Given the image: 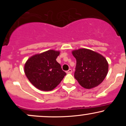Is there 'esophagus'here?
<instances>
[{
    "label": "esophagus",
    "instance_id": "obj_1",
    "mask_svg": "<svg viewBox=\"0 0 126 126\" xmlns=\"http://www.w3.org/2000/svg\"><path fill=\"white\" fill-rule=\"evenodd\" d=\"M66 73H72V69H69V70H67V71H66Z\"/></svg>",
    "mask_w": 126,
    "mask_h": 126
}]
</instances>
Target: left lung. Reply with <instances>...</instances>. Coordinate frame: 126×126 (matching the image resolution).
I'll return each mask as SVG.
<instances>
[{
	"mask_svg": "<svg viewBox=\"0 0 126 126\" xmlns=\"http://www.w3.org/2000/svg\"><path fill=\"white\" fill-rule=\"evenodd\" d=\"M76 59L75 78L85 89H92L101 83L108 71V63L102 55L87 48L73 50Z\"/></svg>",
	"mask_w": 126,
	"mask_h": 126,
	"instance_id": "obj_1",
	"label": "left lung"
}]
</instances>
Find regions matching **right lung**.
Segmentation results:
<instances>
[{"instance_id": "add662e5", "label": "right lung", "mask_w": 126, "mask_h": 126, "mask_svg": "<svg viewBox=\"0 0 126 126\" xmlns=\"http://www.w3.org/2000/svg\"><path fill=\"white\" fill-rule=\"evenodd\" d=\"M60 51L50 50L30 57L24 65V72L30 82L43 91L54 89L66 73L56 61Z\"/></svg>"}]
</instances>
